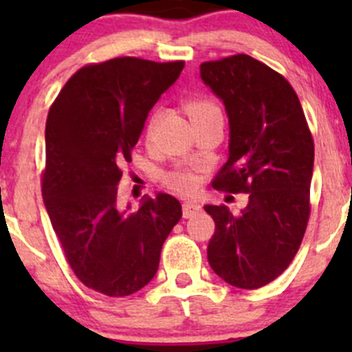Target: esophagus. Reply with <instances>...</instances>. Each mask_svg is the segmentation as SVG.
I'll use <instances>...</instances> for the list:
<instances>
[{
  "mask_svg": "<svg viewBox=\"0 0 352 352\" xmlns=\"http://www.w3.org/2000/svg\"><path fill=\"white\" fill-rule=\"evenodd\" d=\"M199 211H201V206H199L197 202H190V201L184 202V206H182L184 218H192V216L197 214Z\"/></svg>",
  "mask_w": 352,
  "mask_h": 352,
  "instance_id": "1",
  "label": "esophagus"
}]
</instances>
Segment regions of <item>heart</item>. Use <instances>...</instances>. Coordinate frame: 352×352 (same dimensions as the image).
<instances>
[{"mask_svg":"<svg viewBox=\"0 0 352 352\" xmlns=\"http://www.w3.org/2000/svg\"><path fill=\"white\" fill-rule=\"evenodd\" d=\"M186 110L187 113H189L190 119H192V122L194 120L204 119V117L221 113V110H219L218 105H216L214 102L208 100V98H197V100L187 102ZM165 184L170 187V189L175 190V192L187 194L190 192V190H194V187H196V177H194L189 170L177 168L173 170V172L166 173Z\"/></svg>","mask_w":352,"mask_h":352,"instance_id":"1","label":"heart"}]
</instances>
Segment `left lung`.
<instances>
[{"mask_svg": "<svg viewBox=\"0 0 352 352\" xmlns=\"http://www.w3.org/2000/svg\"><path fill=\"white\" fill-rule=\"evenodd\" d=\"M201 80L230 124L228 162L212 187L248 192L240 214L204 206L216 223L208 261L228 285L257 289L286 271L303 240L314 140L293 87L264 63L247 54L202 63Z\"/></svg>", "mask_w": 352, "mask_h": 352, "instance_id": "left-lung-1", "label": "left lung"}]
</instances>
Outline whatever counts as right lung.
Masks as SVG:
<instances>
[{"instance_id": "add662e5", "label": "right lung", "mask_w": 352, "mask_h": 352, "mask_svg": "<svg viewBox=\"0 0 352 352\" xmlns=\"http://www.w3.org/2000/svg\"><path fill=\"white\" fill-rule=\"evenodd\" d=\"M184 61L116 58L67 80L45 122L42 197L76 278L107 296H127L155 278L163 242L182 218L175 197L119 206L117 186L158 98Z\"/></svg>"}]
</instances>
